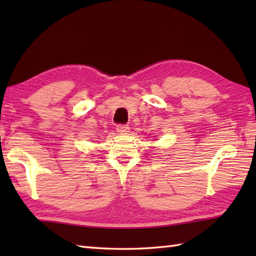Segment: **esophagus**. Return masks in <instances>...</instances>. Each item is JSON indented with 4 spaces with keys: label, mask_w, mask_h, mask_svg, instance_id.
<instances>
[{
    "label": "esophagus",
    "mask_w": 256,
    "mask_h": 256,
    "mask_svg": "<svg viewBox=\"0 0 256 256\" xmlns=\"http://www.w3.org/2000/svg\"><path fill=\"white\" fill-rule=\"evenodd\" d=\"M116 132L120 134H126L130 132L128 125H118L116 126Z\"/></svg>",
    "instance_id": "1"
}]
</instances>
